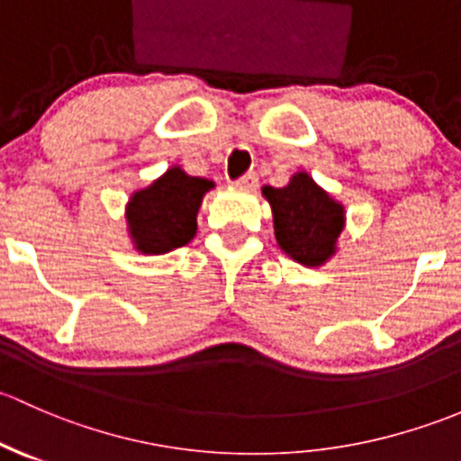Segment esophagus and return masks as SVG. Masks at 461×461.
<instances>
[{"label":"esophagus","mask_w":461,"mask_h":461,"mask_svg":"<svg viewBox=\"0 0 461 461\" xmlns=\"http://www.w3.org/2000/svg\"><path fill=\"white\" fill-rule=\"evenodd\" d=\"M235 186H240V188H255V186H258V175H255V173L241 175L240 179H235Z\"/></svg>","instance_id":"34e87169"}]
</instances>
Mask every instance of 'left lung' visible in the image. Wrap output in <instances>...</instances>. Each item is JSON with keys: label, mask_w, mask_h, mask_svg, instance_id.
<instances>
[{"label": "left lung", "mask_w": 461, "mask_h": 461, "mask_svg": "<svg viewBox=\"0 0 461 461\" xmlns=\"http://www.w3.org/2000/svg\"><path fill=\"white\" fill-rule=\"evenodd\" d=\"M264 195L273 208L275 237L284 253L303 266H320L335 253L344 208L306 173H297L284 188L264 186Z\"/></svg>", "instance_id": "obj_1"}]
</instances>
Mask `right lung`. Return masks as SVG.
Instances as JSON below:
<instances>
[{
	"mask_svg": "<svg viewBox=\"0 0 461 461\" xmlns=\"http://www.w3.org/2000/svg\"><path fill=\"white\" fill-rule=\"evenodd\" d=\"M212 182L170 168L158 182L135 193L128 203V226L141 253L161 255L188 244L197 230V211Z\"/></svg>",
	"mask_w": 461,
	"mask_h": 461,
	"instance_id": "1",
	"label": "right lung"
}]
</instances>
